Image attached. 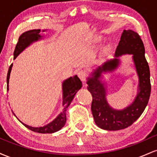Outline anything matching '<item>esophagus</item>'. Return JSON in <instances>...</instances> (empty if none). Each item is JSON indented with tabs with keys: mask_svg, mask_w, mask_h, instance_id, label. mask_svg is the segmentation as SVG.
<instances>
[{
	"mask_svg": "<svg viewBox=\"0 0 157 157\" xmlns=\"http://www.w3.org/2000/svg\"><path fill=\"white\" fill-rule=\"evenodd\" d=\"M77 76H78L79 78H80V80L82 81V82H86V73L84 71H82V70H80V71H77Z\"/></svg>",
	"mask_w": 157,
	"mask_h": 157,
	"instance_id": "esophagus-1",
	"label": "esophagus"
}]
</instances>
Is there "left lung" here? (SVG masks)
I'll use <instances>...</instances> for the list:
<instances>
[{
    "label": "left lung",
    "instance_id": "8db88e82",
    "mask_svg": "<svg viewBox=\"0 0 157 157\" xmlns=\"http://www.w3.org/2000/svg\"><path fill=\"white\" fill-rule=\"evenodd\" d=\"M124 53L133 55L137 72L140 79L139 92L133 103L122 111L109 107L105 99V89L99 80L101 74L113 71L119 63L116 57ZM116 58L99 66L89 78L88 90L92 96L91 111L95 123L98 127L108 131H117L132 125L141 116L148 102L151 95L150 70L145 57V46L141 37L132 30H124L115 52Z\"/></svg>",
    "mask_w": 157,
    "mask_h": 157
}]
</instances>
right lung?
Returning a JSON list of instances; mask_svg holds the SVG:
<instances>
[{"label":"right lung","instance_id":"right-lung-1","mask_svg":"<svg viewBox=\"0 0 157 157\" xmlns=\"http://www.w3.org/2000/svg\"><path fill=\"white\" fill-rule=\"evenodd\" d=\"M42 32L40 29H33L27 31L19 37L18 41H17V45H16L15 51H14V59L17 57V56L23 52L27 46H29L34 41L38 40L41 38L40 32ZM43 32H44V30ZM12 65L11 64L10 68H9L8 74H7L6 77V82L7 91L9 90V81H10V76L11 70H12ZM82 87V82L80 79L77 75L75 77H70L68 80H65L63 83V110L60 114L58 115L57 118L55 120H53L52 122H50L48 125L44 126V127L39 128H34L26 125L23 123V125L31 130L34 132L41 133V134H52L55 133L56 131H58L63 127L66 121V109L69 106L70 103L72 101L74 97L76 94L79 89Z\"/></svg>","mask_w":157,"mask_h":157}]
</instances>
